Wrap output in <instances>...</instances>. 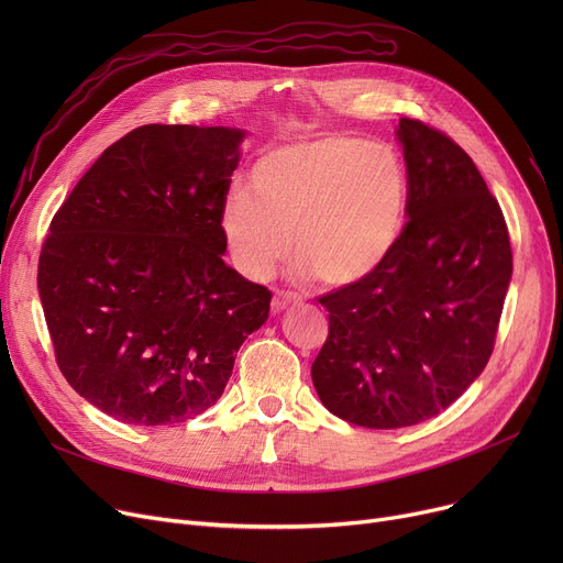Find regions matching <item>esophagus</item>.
Instances as JSON below:
<instances>
[{"mask_svg":"<svg viewBox=\"0 0 563 563\" xmlns=\"http://www.w3.org/2000/svg\"><path fill=\"white\" fill-rule=\"evenodd\" d=\"M294 303H301V297L297 291H276L274 301H272V312H283L285 308H289Z\"/></svg>","mask_w":563,"mask_h":563,"instance_id":"1","label":"esophagus"}]
</instances>
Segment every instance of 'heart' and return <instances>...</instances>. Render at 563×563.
<instances>
[{
    "label": "heart",
    "instance_id": "heart-1",
    "mask_svg": "<svg viewBox=\"0 0 563 563\" xmlns=\"http://www.w3.org/2000/svg\"><path fill=\"white\" fill-rule=\"evenodd\" d=\"M251 189L223 202V234L244 276L269 278L289 251L327 287H351L390 260L406 228L410 183L388 143L323 134L264 153Z\"/></svg>",
    "mask_w": 563,
    "mask_h": 563
}]
</instances>
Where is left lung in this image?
<instances>
[{
  "mask_svg": "<svg viewBox=\"0 0 563 563\" xmlns=\"http://www.w3.org/2000/svg\"><path fill=\"white\" fill-rule=\"evenodd\" d=\"M397 136L410 183L399 246L367 280L319 297L329 338L312 363L317 395L367 429L420 424L470 388L514 269L505 214L463 147L412 118Z\"/></svg>",
  "mask_w": 563,
  "mask_h": 563,
  "instance_id": "obj_1",
  "label": "left lung"
}]
</instances>
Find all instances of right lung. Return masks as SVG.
<instances>
[{
	"label": "right lung",
	"instance_id": "right-lung-1",
	"mask_svg": "<svg viewBox=\"0 0 563 563\" xmlns=\"http://www.w3.org/2000/svg\"><path fill=\"white\" fill-rule=\"evenodd\" d=\"M242 130L143 125L58 207L38 260L56 365L86 401L139 427L210 408L272 291L223 262Z\"/></svg>",
	"mask_w": 563,
	"mask_h": 563
}]
</instances>
